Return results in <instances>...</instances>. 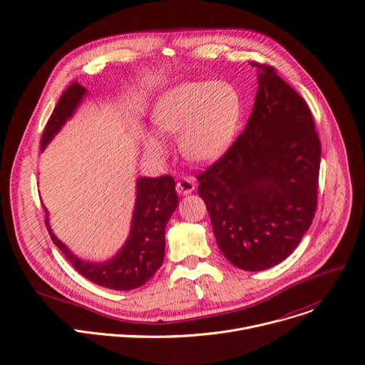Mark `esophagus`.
<instances>
[{"label":"esophagus","instance_id":"obj_1","mask_svg":"<svg viewBox=\"0 0 365 365\" xmlns=\"http://www.w3.org/2000/svg\"><path fill=\"white\" fill-rule=\"evenodd\" d=\"M175 190L180 195L191 194L195 190V180L192 177H181L175 184Z\"/></svg>","mask_w":365,"mask_h":365}]
</instances>
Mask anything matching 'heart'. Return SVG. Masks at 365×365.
<instances>
[{
	"label": "heart",
	"mask_w": 365,
	"mask_h": 365,
	"mask_svg": "<svg viewBox=\"0 0 365 365\" xmlns=\"http://www.w3.org/2000/svg\"><path fill=\"white\" fill-rule=\"evenodd\" d=\"M242 113L238 91L224 81H191L165 91L151 111L161 134L178 133L180 153L197 163L215 160L232 140ZM145 148L161 155L163 138L147 134Z\"/></svg>",
	"instance_id": "1"
}]
</instances>
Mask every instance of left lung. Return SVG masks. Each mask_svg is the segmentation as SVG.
<instances>
[{
	"mask_svg": "<svg viewBox=\"0 0 365 365\" xmlns=\"http://www.w3.org/2000/svg\"><path fill=\"white\" fill-rule=\"evenodd\" d=\"M250 64L258 91L245 130L195 178L224 257L262 271L284 261L312 222L321 143L304 98L274 67Z\"/></svg>",
	"mask_w": 365,
	"mask_h": 365,
	"instance_id": "8db88e82",
	"label": "left lung"
}]
</instances>
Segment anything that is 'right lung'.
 <instances>
[{
	"label": "right lung",
	"mask_w": 365,
	"mask_h": 365,
	"mask_svg": "<svg viewBox=\"0 0 365 365\" xmlns=\"http://www.w3.org/2000/svg\"><path fill=\"white\" fill-rule=\"evenodd\" d=\"M87 90L74 81L60 97L41 137V150L53 140L74 114ZM178 205L175 181L171 175L140 178L131 231L121 251L107 262H90L76 257L51 231L48 214L46 225L53 242L61 250L78 274L91 282L117 291L144 285L163 265L165 252V225ZM46 208V207H44ZM47 212V210H46Z\"/></svg>",
	"instance_id": "right-lung-1"
}]
</instances>
